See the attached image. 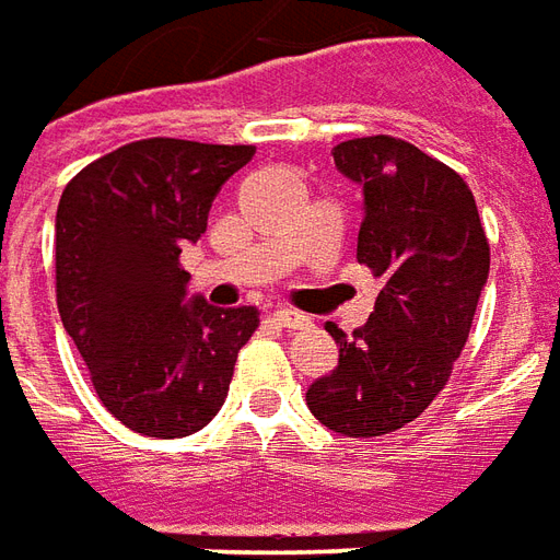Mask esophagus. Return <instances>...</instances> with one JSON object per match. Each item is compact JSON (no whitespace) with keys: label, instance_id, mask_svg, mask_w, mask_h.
<instances>
[{"label":"esophagus","instance_id":"1","mask_svg":"<svg viewBox=\"0 0 560 560\" xmlns=\"http://www.w3.org/2000/svg\"><path fill=\"white\" fill-rule=\"evenodd\" d=\"M273 323L280 328H301V325H307V316L292 307H280V311H273Z\"/></svg>","mask_w":560,"mask_h":560}]
</instances>
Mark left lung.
Returning a JSON list of instances; mask_svg holds the SVG:
<instances>
[{
  "mask_svg": "<svg viewBox=\"0 0 560 560\" xmlns=\"http://www.w3.org/2000/svg\"><path fill=\"white\" fill-rule=\"evenodd\" d=\"M362 186L355 259L383 280L374 313L340 347L331 374L307 388L311 413L347 438L398 431L438 398L462 355L489 280V237L462 174L392 135L335 147Z\"/></svg>",
  "mask_w": 560,
  "mask_h": 560,
  "instance_id": "1",
  "label": "left lung"
}]
</instances>
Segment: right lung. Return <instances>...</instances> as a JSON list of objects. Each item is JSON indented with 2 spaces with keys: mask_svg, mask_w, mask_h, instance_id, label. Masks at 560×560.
<instances>
[{
  "mask_svg": "<svg viewBox=\"0 0 560 560\" xmlns=\"http://www.w3.org/2000/svg\"><path fill=\"white\" fill-rule=\"evenodd\" d=\"M253 144L144 138L90 162L57 208V307L98 400L144 438H186L220 413L256 307L186 301L180 247L208 229Z\"/></svg>",
  "mask_w": 560,
  "mask_h": 560,
  "instance_id": "obj_1",
  "label": "right lung"
}]
</instances>
